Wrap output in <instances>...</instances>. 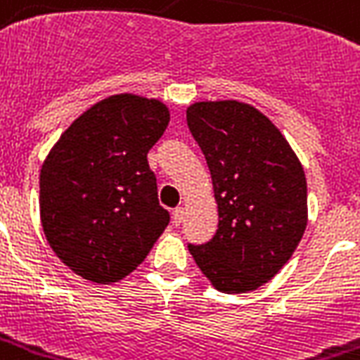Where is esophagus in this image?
Wrapping results in <instances>:
<instances>
[{
    "label": "esophagus",
    "instance_id": "esophagus-1",
    "mask_svg": "<svg viewBox=\"0 0 360 360\" xmlns=\"http://www.w3.org/2000/svg\"><path fill=\"white\" fill-rule=\"evenodd\" d=\"M183 219H185V207H177V210L174 211L175 226H179V224L183 223Z\"/></svg>",
    "mask_w": 360,
    "mask_h": 360
}]
</instances>
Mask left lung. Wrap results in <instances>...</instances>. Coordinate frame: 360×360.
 I'll list each match as a JSON object with an SVG mask.
<instances>
[{"mask_svg":"<svg viewBox=\"0 0 360 360\" xmlns=\"http://www.w3.org/2000/svg\"><path fill=\"white\" fill-rule=\"evenodd\" d=\"M186 124L210 166L219 211L215 236L188 251L217 290L259 289L292 257L308 224L304 168L278 126L249 103L196 101Z\"/></svg>","mask_w":360,"mask_h":360,"instance_id":"8db88e82","label":"left lung"}]
</instances>
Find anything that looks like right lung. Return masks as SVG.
<instances>
[{"instance_id":"1","label":"right lung","mask_w":360,"mask_h":360,"mask_svg":"<svg viewBox=\"0 0 360 360\" xmlns=\"http://www.w3.org/2000/svg\"><path fill=\"white\" fill-rule=\"evenodd\" d=\"M169 122L160 100L115 94L71 122L43 162L39 211L71 271L109 285L141 264L169 223L147 153Z\"/></svg>"}]
</instances>
